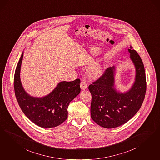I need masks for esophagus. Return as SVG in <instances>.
I'll return each instance as SVG.
<instances>
[{
  "label": "esophagus",
  "mask_w": 160,
  "mask_h": 160,
  "mask_svg": "<svg viewBox=\"0 0 160 160\" xmlns=\"http://www.w3.org/2000/svg\"><path fill=\"white\" fill-rule=\"evenodd\" d=\"M87 87H88V84L85 81H83L81 82V89L85 90V89H87Z\"/></svg>",
  "instance_id": "1"
}]
</instances>
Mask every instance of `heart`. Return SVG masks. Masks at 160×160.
Here are the masks:
<instances>
[{
	"label": "heart",
	"instance_id": "heart-1",
	"mask_svg": "<svg viewBox=\"0 0 160 160\" xmlns=\"http://www.w3.org/2000/svg\"><path fill=\"white\" fill-rule=\"evenodd\" d=\"M88 73L89 76L92 78H97L100 77L102 73V68L98 62L91 63L88 67Z\"/></svg>",
	"mask_w": 160,
	"mask_h": 160
}]
</instances>
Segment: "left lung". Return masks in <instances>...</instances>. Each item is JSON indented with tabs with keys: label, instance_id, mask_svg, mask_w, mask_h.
<instances>
[{
	"label": "left lung",
	"instance_id": "1",
	"mask_svg": "<svg viewBox=\"0 0 160 160\" xmlns=\"http://www.w3.org/2000/svg\"><path fill=\"white\" fill-rule=\"evenodd\" d=\"M128 52L136 70L135 82L129 91L120 93L115 89V67L107 68L88 87L92 95L91 118L103 128H113L126 123L138 111L144 99L147 89L144 66L131 46Z\"/></svg>",
	"mask_w": 160,
	"mask_h": 160
}]
</instances>
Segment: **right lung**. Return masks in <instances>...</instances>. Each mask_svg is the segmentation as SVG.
I'll list each match as a JSON object with an SVG mask.
<instances>
[{
    "instance_id": "right-lung-1",
    "label": "right lung",
    "mask_w": 160,
    "mask_h": 160,
    "mask_svg": "<svg viewBox=\"0 0 160 160\" xmlns=\"http://www.w3.org/2000/svg\"><path fill=\"white\" fill-rule=\"evenodd\" d=\"M23 54L17 65L14 76V89L19 107L32 122L41 127L53 128L61 125L67 119L69 104L81 92L80 79L60 82L45 97H31L21 83L20 72Z\"/></svg>"
}]
</instances>
